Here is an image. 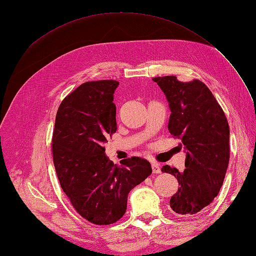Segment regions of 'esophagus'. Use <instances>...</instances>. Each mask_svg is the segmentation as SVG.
Returning <instances> with one entry per match:
<instances>
[{
    "mask_svg": "<svg viewBox=\"0 0 256 256\" xmlns=\"http://www.w3.org/2000/svg\"><path fill=\"white\" fill-rule=\"evenodd\" d=\"M152 173L154 174H159L161 173V168L158 164H156V162H152Z\"/></svg>",
    "mask_w": 256,
    "mask_h": 256,
    "instance_id": "1",
    "label": "esophagus"
}]
</instances>
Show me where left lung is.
I'll return each mask as SVG.
<instances>
[{
  "mask_svg": "<svg viewBox=\"0 0 256 256\" xmlns=\"http://www.w3.org/2000/svg\"><path fill=\"white\" fill-rule=\"evenodd\" d=\"M168 102V131L182 140L186 168L164 166L180 188L170 200L178 214H194L218 196L230 161V127L212 92L200 80L178 81L175 76L152 78Z\"/></svg>",
  "mask_w": 256,
  "mask_h": 256,
  "instance_id": "obj_1",
  "label": "left lung"
}]
</instances>
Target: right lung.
<instances>
[{"label": "right lung", "instance_id": "add662e5", "mask_svg": "<svg viewBox=\"0 0 256 256\" xmlns=\"http://www.w3.org/2000/svg\"><path fill=\"white\" fill-rule=\"evenodd\" d=\"M118 82L81 84L60 102L52 136L53 164L76 212L97 226L118 221L128 193L152 174L147 160L131 157L120 166L106 156L104 143L116 132L113 94Z\"/></svg>", "mask_w": 256, "mask_h": 256}]
</instances>
